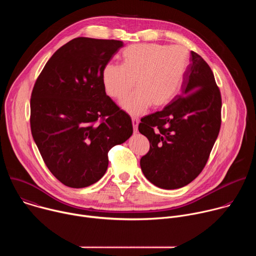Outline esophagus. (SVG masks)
Masks as SVG:
<instances>
[{
	"label": "esophagus",
	"instance_id": "obj_1",
	"mask_svg": "<svg viewBox=\"0 0 256 256\" xmlns=\"http://www.w3.org/2000/svg\"><path fill=\"white\" fill-rule=\"evenodd\" d=\"M132 126H134V132H138V118H132Z\"/></svg>",
	"mask_w": 256,
	"mask_h": 256
}]
</instances>
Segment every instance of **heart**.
Listing matches in <instances>:
<instances>
[{"mask_svg": "<svg viewBox=\"0 0 256 256\" xmlns=\"http://www.w3.org/2000/svg\"><path fill=\"white\" fill-rule=\"evenodd\" d=\"M122 64H107L102 83L107 95L122 99L136 84L138 89L126 97L120 106L132 116L167 106L177 96L188 64V52L181 46L138 44L122 54Z\"/></svg>", "mask_w": 256, "mask_h": 256, "instance_id": "heart-1", "label": "heart"}]
</instances>
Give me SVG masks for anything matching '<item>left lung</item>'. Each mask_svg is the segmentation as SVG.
<instances>
[{"label":"left lung","mask_w":256,"mask_h":256,"mask_svg":"<svg viewBox=\"0 0 256 256\" xmlns=\"http://www.w3.org/2000/svg\"><path fill=\"white\" fill-rule=\"evenodd\" d=\"M221 108L210 68L192 52L181 94L138 124L150 142L149 152L140 161L144 177L163 190L190 184L204 169L220 132Z\"/></svg>","instance_id":"left-lung-1"}]
</instances>
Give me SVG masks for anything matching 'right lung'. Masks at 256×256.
<instances>
[{
    "instance_id": "right-lung-1",
    "label": "right lung",
    "mask_w": 256,
    "mask_h": 256,
    "mask_svg": "<svg viewBox=\"0 0 256 256\" xmlns=\"http://www.w3.org/2000/svg\"><path fill=\"white\" fill-rule=\"evenodd\" d=\"M122 46L114 40H72L52 54L32 90L33 140L50 171L68 188L97 182L109 150L132 134L130 118L102 83L103 68Z\"/></svg>"
}]
</instances>
